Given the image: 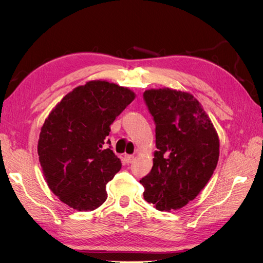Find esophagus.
Masks as SVG:
<instances>
[{
  "mask_svg": "<svg viewBox=\"0 0 263 263\" xmlns=\"http://www.w3.org/2000/svg\"><path fill=\"white\" fill-rule=\"evenodd\" d=\"M124 159H125V161H126L127 163H132V162L134 161L135 157H134V156H132V155H125Z\"/></svg>",
  "mask_w": 263,
  "mask_h": 263,
  "instance_id": "obj_1",
  "label": "esophagus"
}]
</instances>
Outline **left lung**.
<instances>
[{
	"instance_id": "left-lung-1",
	"label": "left lung",
	"mask_w": 263,
	"mask_h": 263,
	"mask_svg": "<svg viewBox=\"0 0 263 263\" xmlns=\"http://www.w3.org/2000/svg\"><path fill=\"white\" fill-rule=\"evenodd\" d=\"M144 101L156 125L154 165L140 183L158 211L179 210L194 200L216 168L219 139L192 94L148 90Z\"/></svg>"
}]
</instances>
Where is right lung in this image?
I'll list each match as a JSON object with an SVG mask.
<instances>
[{
  "label": "right lung",
  "instance_id": "right-lung-1",
  "mask_svg": "<svg viewBox=\"0 0 263 263\" xmlns=\"http://www.w3.org/2000/svg\"><path fill=\"white\" fill-rule=\"evenodd\" d=\"M135 99L126 87L90 81L68 93L42 127L38 156L49 189L77 211H93L106 201V184L121 160L103 145L115 118Z\"/></svg>",
  "mask_w": 263,
  "mask_h": 263
}]
</instances>
